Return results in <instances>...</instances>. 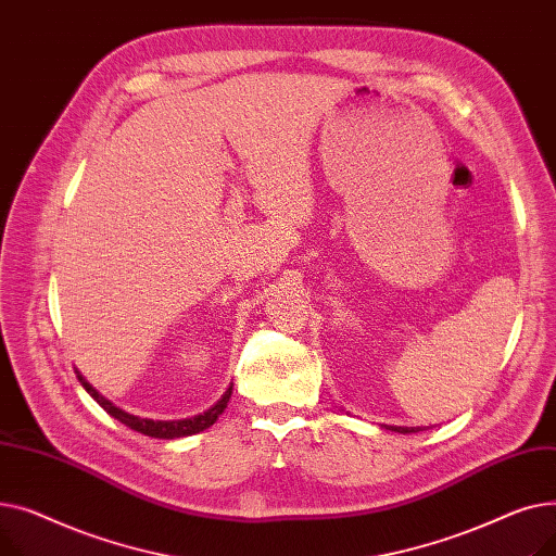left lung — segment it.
I'll return each instance as SVG.
<instances>
[{"label":"left lung","mask_w":556,"mask_h":556,"mask_svg":"<svg viewBox=\"0 0 556 556\" xmlns=\"http://www.w3.org/2000/svg\"><path fill=\"white\" fill-rule=\"evenodd\" d=\"M392 430H399V432H413L415 428H401V426H392Z\"/></svg>","instance_id":"obj_1"}]
</instances>
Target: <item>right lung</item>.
<instances>
[{
	"instance_id": "1",
	"label": "right lung",
	"mask_w": 556,
	"mask_h": 556,
	"mask_svg": "<svg viewBox=\"0 0 556 556\" xmlns=\"http://www.w3.org/2000/svg\"><path fill=\"white\" fill-rule=\"evenodd\" d=\"M76 376H78L80 386L87 390V394H90L110 417H114L116 421L126 424L128 428L141 432V434L157 437V440H175V437H189V434H195V432H200V430H204V428L214 426L216 419L223 415V410L227 407V401H229V396H231V386H229L227 392L218 399V403H214V405L210 407V410H204V413H200V415H195V417H191V419L153 421V419H141V417H135V415L122 410V407H116L112 401H108L103 394H99L90 383H87L80 371H76Z\"/></svg>"
}]
</instances>
